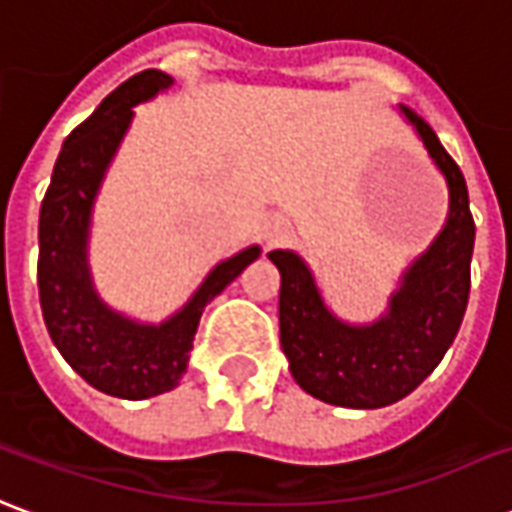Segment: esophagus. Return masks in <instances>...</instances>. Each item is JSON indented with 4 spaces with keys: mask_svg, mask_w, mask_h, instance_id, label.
Listing matches in <instances>:
<instances>
[{
    "mask_svg": "<svg viewBox=\"0 0 512 512\" xmlns=\"http://www.w3.org/2000/svg\"><path fill=\"white\" fill-rule=\"evenodd\" d=\"M284 234H286L284 223H273V226L267 228V242L273 245V242H278V239L284 237Z\"/></svg>",
    "mask_w": 512,
    "mask_h": 512,
    "instance_id": "34e87169",
    "label": "esophagus"
}]
</instances>
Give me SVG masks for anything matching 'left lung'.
Masks as SVG:
<instances>
[{"label": "left lung", "instance_id": "obj_1", "mask_svg": "<svg viewBox=\"0 0 512 512\" xmlns=\"http://www.w3.org/2000/svg\"><path fill=\"white\" fill-rule=\"evenodd\" d=\"M402 112L447 176L449 217L430 250L405 273L389 314L366 328L344 325L322 306L314 278L295 253H270L281 273L278 322L292 378L311 397L342 408H383L408 397L441 364L469 303L474 217L466 179L430 123L411 107Z\"/></svg>", "mask_w": 512, "mask_h": 512}]
</instances>
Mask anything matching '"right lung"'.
<instances>
[{
	"instance_id": "right-lung-1",
	"label": "right lung",
	"mask_w": 512,
	"mask_h": 512,
	"mask_svg": "<svg viewBox=\"0 0 512 512\" xmlns=\"http://www.w3.org/2000/svg\"><path fill=\"white\" fill-rule=\"evenodd\" d=\"M170 82L154 68L134 74L65 137L38 223V292L49 336L93 389L121 400H146L179 386L206 303L259 256L253 245L217 264L184 311L159 328L123 320L93 292L85 264L90 206L132 121V107Z\"/></svg>"
}]
</instances>
